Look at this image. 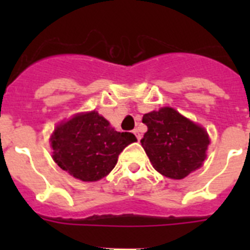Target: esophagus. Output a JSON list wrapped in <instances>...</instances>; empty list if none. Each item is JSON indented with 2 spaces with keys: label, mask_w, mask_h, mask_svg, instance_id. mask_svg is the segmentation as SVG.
<instances>
[{
  "label": "esophagus",
  "mask_w": 250,
  "mask_h": 250,
  "mask_svg": "<svg viewBox=\"0 0 250 250\" xmlns=\"http://www.w3.org/2000/svg\"><path fill=\"white\" fill-rule=\"evenodd\" d=\"M132 132H134V134H135L136 139H138V140H140V139H141V134H140V131H139L138 129H135V130H134V131H132Z\"/></svg>",
  "instance_id": "obj_1"
}]
</instances>
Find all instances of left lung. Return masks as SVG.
Instances as JSON below:
<instances>
[{
  "instance_id": "1",
  "label": "left lung",
  "mask_w": 250,
  "mask_h": 250,
  "mask_svg": "<svg viewBox=\"0 0 250 250\" xmlns=\"http://www.w3.org/2000/svg\"><path fill=\"white\" fill-rule=\"evenodd\" d=\"M147 126L140 143L156 171L171 179H183L202 165L209 138L203 127L171 107L143 116Z\"/></svg>"
}]
</instances>
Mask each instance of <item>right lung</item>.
<instances>
[{
    "label": "right lung",
    "mask_w": 250,
    "mask_h": 250,
    "mask_svg": "<svg viewBox=\"0 0 250 250\" xmlns=\"http://www.w3.org/2000/svg\"><path fill=\"white\" fill-rule=\"evenodd\" d=\"M134 141V134L116 131L98 112H86L55 129L52 158L74 178L96 182L114 169L120 152Z\"/></svg>",
    "instance_id": "right-lung-1"
}]
</instances>
